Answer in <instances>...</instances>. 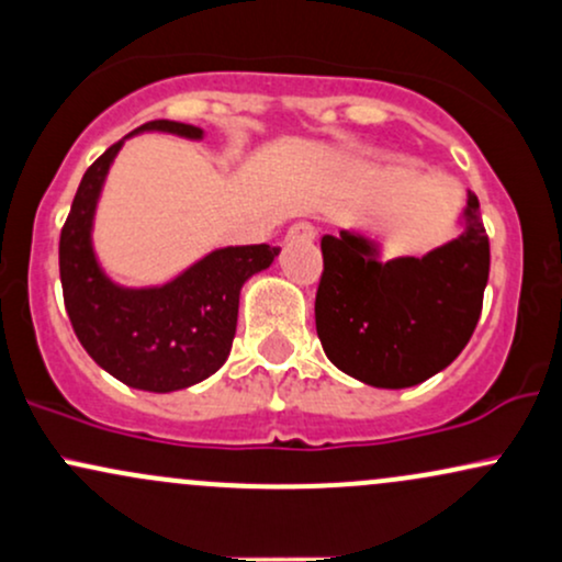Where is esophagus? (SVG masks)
<instances>
[{"label":"esophagus","mask_w":562,"mask_h":562,"mask_svg":"<svg viewBox=\"0 0 562 562\" xmlns=\"http://www.w3.org/2000/svg\"><path fill=\"white\" fill-rule=\"evenodd\" d=\"M285 237H288L290 243H295V240H299V243H312L314 237H317V229H314L312 222H295L293 227L288 229Z\"/></svg>","instance_id":"34e87169"}]
</instances>
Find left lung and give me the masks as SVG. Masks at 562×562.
Instances as JSON below:
<instances>
[{"mask_svg":"<svg viewBox=\"0 0 562 562\" xmlns=\"http://www.w3.org/2000/svg\"><path fill=\"white\" fill-rule=\"evenodd\" d=\"M462 222V235L441 248L391 261L353 232L322 237L314 319L338 370L375 389H409L460 357L488 282V237L473 192Z\"/></svg>","mask_w":562,"mask_h":562,"instance_id":"8db88e82","label":"left lung"}]
</instances>
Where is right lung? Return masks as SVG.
Listing matches in <instances>:
<instances>
[{"instance_id": "add662e5", "label": "right lung", "mask_w": 562, "mask_h": 562, "mask_svg": "<svg viewBox=\"0 0 562 562\" xmlns=\"http://www.w3.org/2000/svg\"><path fill=\"white\" fill-rule=\"evenodd\" d=\"M139 132L203 137V128L166 119L147 121L132 134ZM121 145L124 139L89 166L63 224V301L76 338L102 370L139 391H182L227 362L245 280L267 269L280 248H218L160 288L115 285L94 259L92 222Z\"/></svg>"}]
</instances>
